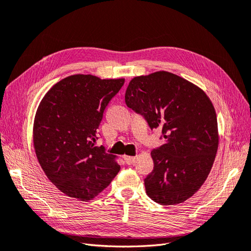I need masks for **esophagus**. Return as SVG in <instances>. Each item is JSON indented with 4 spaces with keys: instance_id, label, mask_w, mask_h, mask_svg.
I'll use <instances>...</instances> for the list:
<instances>
[{
    "instance_id": "obj_1",
    "label": "esophagus",
    "mask_w": 251,
    "mask_h": 251,
    "mask_svg": "<svg viewBox=\"0 0 251 251\" xmlns=\"http://www.w3.org/2000/svg\"><path fill=\"white\" fill-rule=\"evenodd\" d=\"M124 159H125L126 163L130 165V164H133V163L135 162V160H136V157H132V156H124Z\"/></svg>"
}]
</instances>
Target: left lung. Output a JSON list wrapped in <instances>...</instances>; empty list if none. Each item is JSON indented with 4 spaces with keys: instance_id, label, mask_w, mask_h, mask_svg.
<instances>
[{
    "instance_id": "1",
    "label": "left lung",
    "mask_w": 251,
    "mask_h": 251,
    "mask_svg": "<svg viewBox=\"0 0 251 251\" xmlns=\"http://www.w3.org/2000/svg\"><path fill=\"white\" fill-rule=\"evenodd\" d=\"M125 100L165 139L151 153L154 170L144 179L148 196L162 205L191 198L206 180L219 144L216 111L207 95L176 74L158 71L134 77Z\"/></svg>"
}]
</instances>
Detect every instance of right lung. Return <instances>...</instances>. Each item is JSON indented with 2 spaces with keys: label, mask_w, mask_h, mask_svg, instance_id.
Returning <instances> with one entry per match:
<instances>
[{
  "label": "right lung",
  "mask_w": 251,
  "mask_h": 251,
  "mask_svg": "<svg viewBox=\"0 0 251 251\" xmlns=\"http://www.w3.org/2000/svg\"><path fill=\"white\" fill-rule=\"evenodd\" d=\"M125 79L76 74L55 83L37 108L35 154L48 179L79 201L101 193L120 171L115 156L96 147L97 128Z\"/></svg>",
  "instance_id": "add662e5"
}]
</instances>
